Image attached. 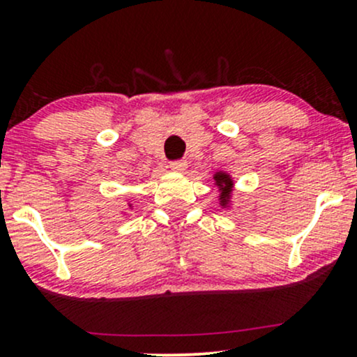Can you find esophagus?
<instances>
[{
    "label": "esophagus",
    "instance_id": "1",
    "mask_svg": "<svg viewBox=\"0 0 357 357\" xmlns=\"http://www.w3.org/2000/svg\"><path fill=\"white\" fill-rule=\"evenodd\" d=\"M186 166H188V162L184 161V159H178V161H171V165H169L171 169L178 171V173H183V171L186 169Z\"/></svg>",
    "mask_w": 357,
    "mask_h": 357
}]
</instances>
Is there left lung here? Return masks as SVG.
Segmentation results:
<instances>
[{
	"instance_id": "8db88e82",
	"label": "left lung",
	"mask_w": 357,
	"mask_h": 357,
	"mask_svg": "<svg viewBox=\"0 0 357 357\" xmlns=\"http://www.w3.org/2000/svg\"><path fill=\"white\" fill-rule=\"evenodd\" d=\"M215 181L221 190V196H220L221 204H227L228 198H230V191H231V184H233L230 176L225 174V173H216L215 174Z\"/></svg>"
}]
</instances>
